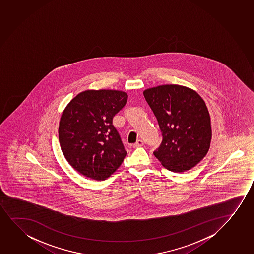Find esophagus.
<instances>
[{"mask_svg": "<svg viewBox=\"0 0 254 254\" xmlns=\"http://www.w3.org/2000/svg\"><path fill=\"white\" fill-rule=\"evenodd\" d=\"M144 145V142L141 139H138V141L136 142L135 144L132 145L133 148H137V147H140L142 145Z\"/></svg>", "mask_w": 254, "mask_h": 254, "instance_id": "1", "label": "esophagus"}]
</instances>
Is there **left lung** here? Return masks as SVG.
<instances>
[{
  "label": "left lung",
  "instance_id": "left-lung-1",
  "mask_svg": "<svg viewBox=\"0 0 254 254\" xmlns=\"http://www.w3.org/2000/svg\"><path fill=\"white\" fill-rule=\"evenodd\" d=\"M144 96L158 120L163 140L153 154L173 172L197 165L210 147V116L203 99L194 89L178 84L144 90Z\"/></svg>",
  "mask_w": 254,
  "mask_h": 254
}]
</instances>
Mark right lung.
Here are the masks:
<instances>
[{
  "label": "right lung",
  "mask_w": 254,
  "mask_h": 254,
  "mask_svg": "<svg viewBox=\"0 0 254 254\" xmlns=\"http://www.w3.org/2000/svg\"><path fill=\"white\" fill-rule=\"evenodd\" d=\"M127 101L124 91L89 89L66 106L59 138L64 158L76 172L103 181L122 165L127 152L112 122Z\"/></svg>",
  "instance_id": "obj_1"
}]
</instances>
